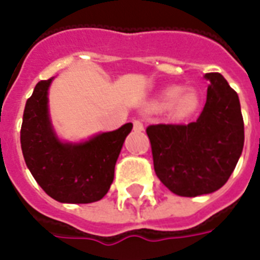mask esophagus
Instances as JSON below:
<instances>
[{"mask_svg": "<svg viewBox=\"0 0 260 260\" xmlns=\"http://www.w3.org/2000/svg\"><path fill=\"white\" fill-rule=\"evenodd\" d=\"M134 128L135 131H144V125L140 120H134Z\"/></svg>", "mask_w": 260, "mask_h": 260, "instance_id": "1", "label": "esophagus"}]
</instances>
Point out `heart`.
<instances>
[{"instance_id": "heart-1", "label": "heart", "mask_w": 260, "mask_h": 260, "mask_svg": "<svg viewBox=\"0 0 260 260\" xmlns=\"http://www.w3.org/2000/svg\"><path fill=\"white\" fill-rule=\"evenodd\" d=\"M173 105V114L175 118H186L193 114L200 106V94L197 90H183L181 86H170L159 97L158 108H167Z\"/></svg>"}]
</instances>
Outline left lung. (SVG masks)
Returning <instances> with one entry per match:
<instances>
[{
	"mask_svg": "<svg viewBox=\"0 0 260 260\" xmlns=\"http://www.w3.org/2000/svg\"><path fill=\"white\" fill-rule=\"evenodd\" d=\"M206 104L197 121L147 128L155 173L182 197L218 190L230 179L244 146L238 93L218 73H208Z\"/></svg>",
	"mask_w": 260,
	"mask_h": 260,
	"instance_id": "1",
	"label": "left lung"
}]
</instances>
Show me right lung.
<instances>
[{
  "mask_svg": "<svg viewBox=\"0 0 260 260\" xmlns=\"http://www.w3.org/2000/svg\"><path fill=\"white\" fill-rule=\"evenodd\" d=\"M52 79L40 81L26 100L20 132L26 167L40 187L56 201H100L113 182L114 166L134 125L126 122L86 142L59 140L48 113V87Z\"/></svg>",
  "mask_w": 260,
  "mask_h": 260,
  "instance_id": "right-lung-1",
  "label": "right lung"
}]
</instances>
